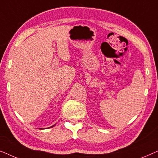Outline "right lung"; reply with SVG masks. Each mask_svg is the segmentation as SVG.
I'll use <instances>...</instances> for the list:
<instances>
[{
	"label": "right lung",
	"instance_id": "1",
	"mask_svg": "<svg viewBox=\"0 0 158 158\" xmlns=\"http://www.w3.org/2000/svg\"><path fill=\"white\" fill-rule=\"evenodd\" d=\"M55 125H53V126H52V127H53L54 126H55ZM50 127H49V128H50Z\"/></svg>",
	"mask_w": 158,
	"mask_h": 158
}]
</instances>
